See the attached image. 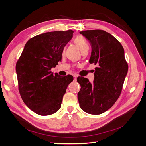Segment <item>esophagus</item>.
<instances>
[{
	"label": "esophagus",
	"instance_id": "1",
	"mask_svg": "<svg viewBox=\"0 0 146 146\" xmlns=\"http://www.w3.org/2000/svg\"><path fill=\"white\" fill-rule=\"evenodd\" d=\"M74 80H76L77 76H76V75H74Z\"/></svg>",
	"mask_w": 146,
	"mask_h": 146
}]
</instances>
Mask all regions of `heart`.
<instances>
[{"label":"heart","instance_id":"heart-1","mask_svg":"<svg viewBox=\"0 0 146 146\" xmlns=\"http://www.w3.org/2000/svg\"><path fill=\"white\" fill-rule=\"evenodd\" d=\"M74 43L78 47L81 52H88L89 50V46H88L85 39L82 36H77L74 39Z\"/></svg>","mask_w":146,"mask_h":146}]
</instances>
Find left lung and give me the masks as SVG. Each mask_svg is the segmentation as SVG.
<instances>
[{"label":"left lung","mask_w":146,"mask_h":146,"mask_svg":"<svg viewBox=\"0 0 146 146\" xmlns=\"http://www.w3.org/2000/svg\"><path fill=\"white\" fill-rule=\"evenodd\" d=\"M80 33L91 46L90 63L98 66L92 84L86 78H77L81 86L78 102L85 112L100 114L111 108L121 95L128 71L124 50L116 38L104 30H85Z\"/></svg>","instance_id":"1"}]
</instances>
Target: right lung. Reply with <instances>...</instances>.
<instances>
[{
    "label": "right lung",
    "mask_w": 146,
    "mask_h": 146,
    "mask_svg": "<svg viewBox=\"0 0 146 146\" xmlns=\"http://www.w3.org/2000/svg\"><path fill=\"white\" fill-rule=\"evenodd\" d=\"M73 30L55 31L36 35L25 44L16 65L18 89L27 107L39 115L47 116L61 108L63 96L73 77H60L51 69L61 60L64 46Z\"/></svg>",
    "instance_id": "1"
}]
</instances>
